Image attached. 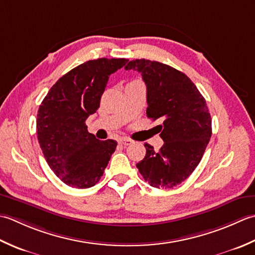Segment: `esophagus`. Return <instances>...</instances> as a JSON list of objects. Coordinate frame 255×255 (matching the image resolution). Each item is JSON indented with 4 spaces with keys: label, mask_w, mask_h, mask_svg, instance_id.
<instances>
[{
    "label": "esophagus",
    "mask_w": 255,
    "mask_h": 255,
    "mask_svg": "<svg viewBox=\"0 0 255 255\" xmlns=\"http://www.w3.org/2000/svg\"><path fill=\"white\" fill-rule=\"evenodd\" d=\"M119 143L122 144V145H126V146H128V145H131L133 143V141H131L129 138H127V137H123L121 138L120 141H119Z\"/></svg>",
    "instance_id": "obj_1"
}]
</instances>
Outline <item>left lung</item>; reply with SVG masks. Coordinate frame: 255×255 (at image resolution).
Instances as JSON below:
<instances>
[{"label":"left lung","instance_id":"1","mask_svg":"<svg viewBox=\"0 0 255 255\" xmlns=\"http://www.w3.org/2000/svg\"><path fill=\"white\" fill-rule=\"evenodd\" d=\"M141 72L147 91V118L156 120L164 144L158 152L144 144L146 154L136 164L155 188H173L198 166L211 137V117L205 98L188 77L168 65L147 59L128 62L126 70Z\"/></svg>","mask_w":255,"mask_h":255}]
</instances>
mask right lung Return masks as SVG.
I'll list each match as a JSON object with an SVG mask.
<instances>
[{
    "label": "right lung",
    "instance_id": "add662e5",
    "mask_svg": "<svg viewBox=\"0 0 255 255\" xmlns=\"http://www.w3.org/2000/svg\"><path fill=\"white\" fill-rule=\"evenodd\" d=\"M128 60L99 58L77 66L57 80L37 113V137L46 162L62 183L74 188L95 186L103 175L117 141H100L86 120L100 107L109 76Z\"/></svg>",
    "mask_w": 255,
    "mask_h": 255
}]
</instances>
